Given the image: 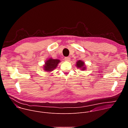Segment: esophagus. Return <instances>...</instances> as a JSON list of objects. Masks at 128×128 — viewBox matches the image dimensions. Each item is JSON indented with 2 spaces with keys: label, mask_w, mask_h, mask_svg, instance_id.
<instances>
[{
  "label": "esophagus",
  "mask_w": 128,
  "mask_h": 128,
  "mask_svg": "<svg viewBox=\"0 0 128 128\" xmlns=\"http://www.w3.org/2000/svg\"><path fill=\"white\" fill-rule=\"evenodd\" d=\"M70 60V58L69 57H65L64 58V60L65 61H69Z\"/></svg>",
  "instance_id": "esophagus-1"
}]
</instances>
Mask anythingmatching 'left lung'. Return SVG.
Here are the masks:
<instances>
[{
  "instance_id": "8db88e82",
  "label": "left lung",
  "mask_w": 128,
  "mask_h": 128,
  "mask_svg": "<svg viewBox=\"0 0 128 128\" xmlns=\"http://www.w3.org/2000/svg\"><path fill=\"white\" fill-rule=\"evenodd\" d=\"M76 66L78 68H82V70H84L85 69V67H84V62L80 61V60H79L77 62V63H76Z\"/></svg>"
}]
</instances>
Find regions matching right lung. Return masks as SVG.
<instances>
[{
  "instance_id": "1",
  "label": "right lung",
  "mask_w": 128,
  "mask_h": 128,
  "mask_svg": "<svg viewBox=\"0 0 128 128\" xmlns=\"http://www.w3.org/2000/svg\"><path fill=\"white\" fill-rule=\"evenodd\" d=\"M60 60L58 59H52V58L49 59L46 62V64L44 66V70L46 71H51L54 69H55L58 64L60 62Z\"/></svg>"
}]
</instances>
